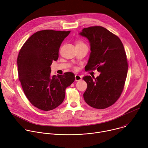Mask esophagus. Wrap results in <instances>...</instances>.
<instances>
[{"instance_id": "34e87169", "label": "esophagus", "mask_w": 148, "mask_h": 148, "mask_svg": "<svg viewBox=\"0 0 148 148\" xmlns=\"http://www.w3.org/2000/svg\"><path fill=\"white\" fill-rule=\"evenodd\" d=\"M82 79V77L79 75H75V81H79Z\"/></svg>"}]
</instances>
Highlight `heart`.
<instances>
[{
    "label": "heart",
    "mask_w": 148,
    "mask_h": 148,
    "mask_svg": "<svg viewBox=\"0 0 148 148\" xmlns=\"http://www.w3.org/2000/svg\"><path fill=\"white\" fill-rule=\"evenodd\" d=\"M84 43L82 42H81V41H78L77 42V44H76V45H84Z\"/></svg>",
    "instance_id": "heart-1"
}]
</instances>
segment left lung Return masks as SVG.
<instances>
[{
    "label": "left lung",
    "instance_id": "left-lung-1",
    "mask_svg": "<svg viewBox=\"0 0 148 148\" xmlns=\"http://www.w3.org/2000/svg\"><path fill=\"white\" fill-rule=\"evenodd\" d=\"M79 34L88 39L90 47L85 70L97 69L101 73L95 79L90 75L83 77L87 83L84 99L93 108H107L118 100L124 89L128 65L123 44L117 36L101 26L84 28Z\"/></svg>",
    "mask_w": 148,
    "mask_h": 148
}]
</instances>
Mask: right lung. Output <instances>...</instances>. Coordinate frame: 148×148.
<instances>
[{
  "mask_svg": "<svg viewBox=\"0 0 148 148\" xmlns=\"http://www.w3.org/2000/svg\"><path fill=\"white\" fill-rule=\"evenodd\" d=\"M70 31H39L24 43L18 53V78L31 103L43 111L53 110L62 103L66 89L75 80L73 73L51 75V66L59 58L63 40Z\"/></svg>",
  "mask_w": 148,
  "mask_h": 148,
  "instance_id": "add662e5",
  "label": "right lung"
}]
</instances>
